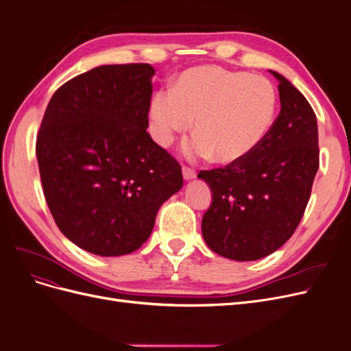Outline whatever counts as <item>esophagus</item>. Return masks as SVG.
I'll use <instances>...</instances> for the list:
<instances>
[{
  "mask_svg": "<svg viewBox=\"0 0 351 351\" xmlns=\"http://www.w3.org/2000/svg\"><path fill=\"white\" fill-rule=\"evenodd\" d=\"M183 177L186 180H192V178L196 177V171H195L193 168H190L187 165H183Z\"/></svg>",
  "mask_w": 351,
  "mask_h": 351,
  "instance_id": "obj_1",
  "label": "esophagus"
}]
</instances>
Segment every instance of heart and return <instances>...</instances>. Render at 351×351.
<instances>
[{
    "mask_svg": "<svg viewBox=\"0 0 351 351\" xmlns=\"http://www.w3.org/2000/svg\"><path fill=\"white\" fill-rule=\"evenodd\" d=\"M275 110L277 93L267 77L202 66L184 71L173 90H158L149 115L154 139L161 146L189 130L195 119L197 136L189 145V154H214L218 162H234L265 139Z\"/></svg>",
    "mask_w": 351,
    "mask_h": 351,
    "instance_id": "obj_1",
    "label": "heart"
}]
</instances>
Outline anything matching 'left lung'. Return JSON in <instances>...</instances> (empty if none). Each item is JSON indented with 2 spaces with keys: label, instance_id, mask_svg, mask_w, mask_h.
Listing matches in <instances>:
<instances>
[{
  "label": "left lung",
  "instance_id": "1",
  "mask_svg": "<svg viewBox=\"0 0 351 351\" xmlns=\"http://www.w3.org/2000/svg\"><path fill=\"white\" fill-rule=\"evenodd\" d=\"M281 110L265 139L239 161L204 169L212 205L202 219L208 246L234 261L268 256L300 224L319 168L311 104L277 71Z\"/></svg>",
  "mask_w": 351,
  "mask_h": 351
}]
</instances>
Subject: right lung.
<instances>
[{
  "instance_id": "obj_1",
  "label": "right lung",
  "mask_w": 351,
  "mask_h": 351,
  "mask_svg": "<svg viewBox=\"0 0 351 351\" xmlns=\"http://www.w3.org/2000/svg\"><path fill=\"white\" fill-rule=\"evenodd\" d=\"M154 74L143 62L95 67L56 90L40 123L48 208L62 234L99 256L139 249L183 186L182 165L146 132Z\"/></svg>"
}]
</instances>
